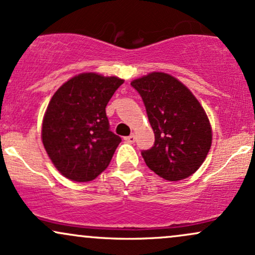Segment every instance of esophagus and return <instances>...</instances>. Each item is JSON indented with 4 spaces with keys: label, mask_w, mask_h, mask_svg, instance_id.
I'll return each mask as SVG.
<instances>
[{
    "label": "esophagus",
    "mask_w": 255,
    "mask_h": 255,
    "mask_svg": "<svg viewBox=\"0 0 255 255\" xmlns=\"http://www.w3.org/2000/svg\"><path fill=\"white\" fill-rule=\"evenodd\" d=\"M125 140L127 142H129V144H133V142L135 141V135H134V134H130L129 136H126Z\"/></svg>",
    "instance_id": "esophagus-1"
}]
</instances>
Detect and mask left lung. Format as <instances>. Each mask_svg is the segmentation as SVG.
<instances>
[{"mask_svg": "<svg viewBox=\"0 0 255 255\" xmlns=\"http://www.w3.org/2000/svg\"><path fill=\"white\" fill-rule=\"evenodd\" d=\"M141 97L154 144L141 151L158 176L178 181L200 168L209 153L212 130L203 107L176 78L153 72L130 83Z\"/></svg>", "mask_w": 255, "mask_h": 255, "instance_id": "obj_1", "label": "left lung"}]
</instances>
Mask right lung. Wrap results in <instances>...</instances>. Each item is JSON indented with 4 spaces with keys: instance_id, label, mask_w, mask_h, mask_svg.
I'll return each mask as SVG.
<instances>
[{
    "instance_id": "add662e5",
    "label": "right lung",
    "mask_w": 255,
    "mask_h": 255,
    "mask_svg": "<svg viewBox=\"0 0 255 255\" xmlns=\"http://www.w3.org/2000/svg\"><path fill=\"white\" fill-rule=\"evenodd\" d=\"M122 84L116 77L83 73L52 96L43 119L42 140L63 176L87 182L108 168L121 137L110 130L105 107Z\"/></svg>"
}]
</instances>
